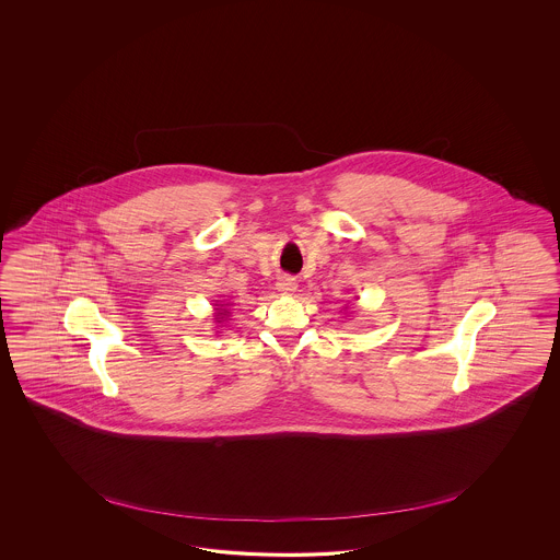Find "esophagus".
<instances>
[{
	"label": "esophagus",
	"mask_w": 560,
	"mask_h": 560,
	"mask_svg": "<svg viewBox=\"0 0 560 560\" xmlns=\"http://www.w3.org/2000/svg\"><path fill=\"white\" fill-rule=\"evenodd\" d=\"M295 289H298V283H295V279H293L291 275H281V277L277 279V291H279L281 295H291Z\"/></svg>",
	"instance_id": "esophagus-1"
}]
</instances>
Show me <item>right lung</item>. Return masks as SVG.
<instances>
[{"label":"right lung","mask_w":560,"mask_h":560,"mask_svg":"<svg viewBox=\"0 0 560 560\" xmlns=\"http://www.w3.org/2000/svg\"><path fill=\"white\" fill-rule=\"evenodd\" d=\"M225 312H228V310H220V314H218V316H220V320H218V323H221V318L225 316Z\"/></svg>","instance_id":"obj_1"}]
</instances>
